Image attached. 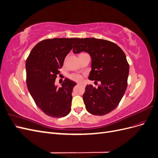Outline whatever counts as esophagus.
I'll return each instance as SVG.
<instances>
[{
  "mask_svg": "<svg viewBox=\"0 0 158 158\" xmlns=\"http://www.w3.org/2000/svg\"><path fill=\"white\" fill-rule=\"evenodd\" d=\"M77 84H78V85H82V84H80V83H78Z\"/></svg>",
  "mask_w": 158,
  "mask_h": 158,
  "instance_id": "1",
  "label": "esophagus"
}]
</instances>
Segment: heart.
<instances>
[{
  "label": "heart",
  "instance_id": "b5f03b06",
  "mask_svg": "<svg viewBox=\"0 0 158 158\" xmlns=\"http://www.w3.org/2000/svg\"><path fill=\"white\" fill-rule=\"evenodd\" d=\"M70 79L72 80L75 81V82H80V81L82 80V76L78 74H73L69 76Z\"/></svg>",
  "mask_w": 158,
  "mask_h": 158
}]
</instances>
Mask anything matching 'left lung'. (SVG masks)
<instances>
[{
  "label": "left lung",
  "mask_w": 158,
  "mask_h": 158,
  "mask_svg": "<svg viewBox=\"0 0 158 158\" xmlns=\"http://www.w3.org/2000/svg\"><path fill=\"white\" fill-rule=\"evenodd\" d=\"M88 52L92 58L89 79L100 82L98 88L87 85L83 100L87 111L94 115H105L115 109L127 88L129 64L123 51L117 44L96 38H81L74 53Z\"/></svg>",
  "instance_id": "obj_1"
}]
</instances>
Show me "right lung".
I'll return each mask as SVG.
<instances>
[{
	"instance_id": "obj_1",
	"label": "right lung",
	"mask_w": 158,
	"mask_h": 158,
	"mask_svg": "<svg viewBox=\"0 0 158 158\" xmlns=\"http://www.w3.org/2000/svg\"><path fill=\"white\" fill-rule=\"evenodd\" d=\"M79 38L44 40L33 47L26 63V84L33 99L51 117H63L71 110L72 92L76 84L66 78L61 88L55 85L64 60Z\"/></svg>"
}]
</instances>
